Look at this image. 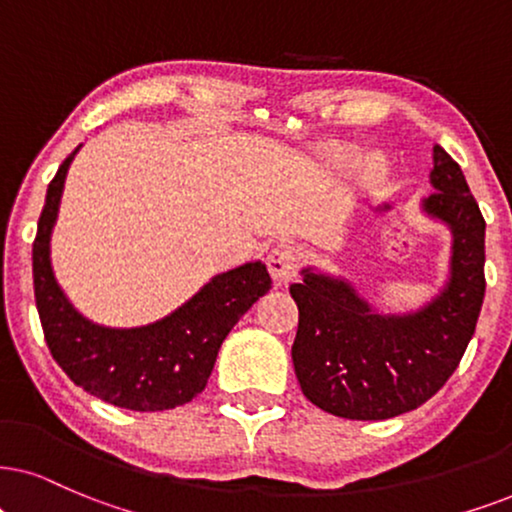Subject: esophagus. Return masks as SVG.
<instances>
[{"mask_svg":"<svg viewBox=\"0 0 512 512\" xmlns=\"http://www.w3.org/2000/svg\"><path fill=\"white\" fill-rule=\"evenodd\" d=\"M267 267H269V274H271V278H274L276 286H281V283H288L295 278L297 267H300V257H297L295 248L281 243L269 252Z\"/></svg>","mask_w":512,"mask_h":512,"instance_id":"obj_1","label":"esophagus"}]
</instances>
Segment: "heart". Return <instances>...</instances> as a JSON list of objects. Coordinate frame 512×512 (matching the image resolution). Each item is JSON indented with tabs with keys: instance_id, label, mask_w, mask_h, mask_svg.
<instances>
[{
	"instance_id": "b5f03b06",
	"label": "heart",
	"mask_w": 512,
	"mask_h": 512,
	"mask_svg": "<svg viewBox=\"0 0 512 512\" xmlns=\"http://www.w3.org/2000/svg\"><path fill=\"white\" fill-rule=\"evenodd\" d=\"M354 158V151L349 146H335L331 151H326V163L335 167V170H342V167H347L352 163ZM385 170V163L380 155H366L364 163H361V174H366V177H380Z\"/></svg>"
}]
</instances>
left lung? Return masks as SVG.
Masks as SVG:
<instances>
[{
  "label": "left lung",
  "mask_w": 512,
  "mask_h": 512,
  "mask_svg": "<svg viewBox=\"0 0 512 512\" xmlns=\"http://www.w3.org/2000/svg\"><path fill=\"white\" fill-rule=\"evenodd\" d=\"M425 217L451 234L449 271L423 307L383 314L345 276L302 267L293 366L304 397L349 420H385L442 390L475 333L484 300V217L458 163L432 146Z\"/></svg>",
  "instance_id": "8db88e82"
}]
</instances>
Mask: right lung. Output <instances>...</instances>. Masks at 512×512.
Wrapping results in <instances>:
<instances>
[{
	"instance_id": "add662e5",
	"label": "right lung",
	"mask_w": 512,
	"mask_h": 512,
	"mask_svg": "<svg viewBox=\"0 0 512 512\" xmlns=\"http://www.w3.org/2000/svg\"><path fill=\"white\" fill-rule=\"evenodd\" d=\"M80 148L51 179L32 243V281L44 340L56 364L84 392L129 411L174 409L205 390L224 338L269 293L271 276L260 260L222 271L174 312L146 326L118 328L87 319L51 267V231L68 167Z\"/></svg>"
}]
</instances>
